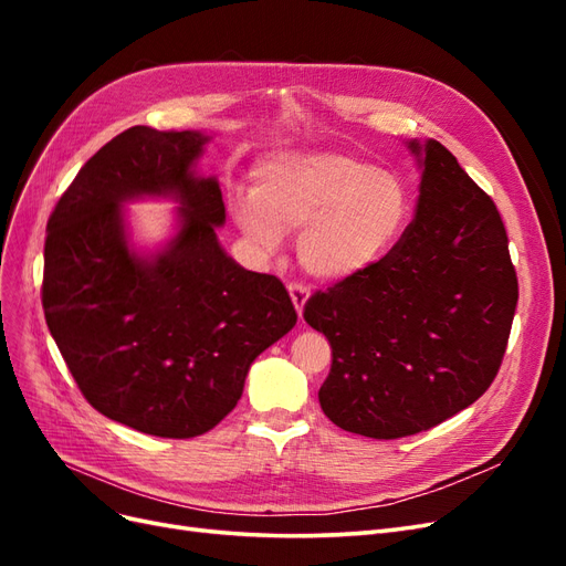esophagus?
Wrapping results in <instances>:
<instances>
[{"label":"esophagus","instance_id":"esophagus-1","mask_svg":"<svg viewBox=\"0 0 566 566\" xmlns=\"http://www.w3.org/2000/svg\"><path fill=\"white\" fill-rule=\"evenodd\" d=\"M287 293H290V300H293V304H295V312H297V316L302 318V314H304V306H306V302H310V287H304V285H290L287 287Z\"/></svg>","mask_w":566,"mask_h":566}]
</instances>
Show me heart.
<instances>
[{
  "mask_svg": "<svg viewBox=\"0 0 566 566\" xmlns=\"http://www.w3.org/2000/svg\"><path fill=\"white\" fill-rule=\"evenodd\" d=\"M231 217L264 254L283 233L300 231L302 269L323 283H342L378 264L408 217L403 184L335 150H281L252 169L250 191H233Z\"/></svg>",
  "mask_w": 566,
  "mask_h": 566,
  "instance_id": "obj_1",
  "label": "heart"
}]
</instances>
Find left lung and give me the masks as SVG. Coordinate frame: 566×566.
<instances>
[{
    "label": "left lung",
    "instance_id": "left-lung-1",
    "mask_svg": "<svg viewBox=\"0 0 566 566\" xmlns=\"http://www.w3.org/2000/svg\"><path fill=\"white\" fill-rule=\"evenodd\" d=\"M406 146L420 196L401 241L304 306V321L333 347L323 413L370 439L430 430L482 397L520 297L493 200L439 142Z\"/></svg>",
    "mask_w": 566,
    "mask_h": 566
}]
</instances>
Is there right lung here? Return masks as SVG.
Listing matches in <instances>:
<instances>
[{
    "mask_svg": "<svg viewBox=\"0 0 566 566\" xmlns=\"http://www.w3.org/2000/svg\"><path fill=\"white\" fill-rule=\"evenodd\" d=\"M210 139L129 127L80 169L46 224L44 316L84 399L165 439L224 420L254 358L297 323L283 283L219 243L221 188L198 172ZM136 199L180 205L156 249L133 241L124 205Z\"/></svg>",
    "mask_w": 566,
    "mask_h": 566,
    "instance_id": "right-lung-1",
    "label": "right lung"
}]
</instances>
